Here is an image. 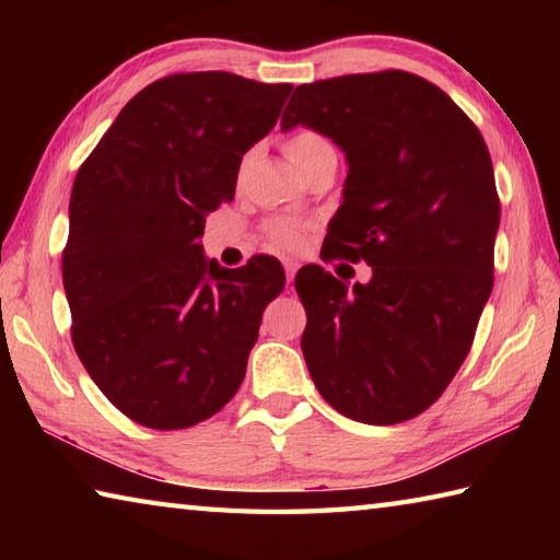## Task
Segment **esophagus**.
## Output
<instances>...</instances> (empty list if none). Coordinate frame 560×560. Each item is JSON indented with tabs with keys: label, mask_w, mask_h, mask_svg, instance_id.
Segmentation results:
<instances>
[{
	"label": "esophagus",
	"mask_w": 560,
	"mask_h": 560,
	"mask_svg": "<svg viewBox=\"0 0 560 560\" xmlns=\"http://www.w3.org/2000/svg\"><path fill=\"white\" fill-rule=\"evenodd\" d=\"M283 269H287V281L291 283L293 277H296V271H299V264L296 261H287V264H283Z\"/></svg>",
	"instance_id": "obj_1"
}]
</instances>
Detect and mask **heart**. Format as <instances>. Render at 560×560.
Masks as SVG:
<instances>
[{
	"label": "heart",
	"instance_id": "1",
	"mask_svg": "<svg viewBox=\"0 0 560 560\" xmlns=\"http://www.w3.org/2000/svg\"><path fill=\"white\" fill-rule=\"evenodd\" d=\"M326 140L318 136L314 130H301V132H293V136L287 140V158L291 160V165H296L299 160L306 158L311 150L324 145ZM267 234H269V242L273 246H279V249H299L306 240V224L299 222V220H273L267 224Z\"/></svg>",
	"mask_w": 560,
	"mask_h": 560
}]
</instances>
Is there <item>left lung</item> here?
<instances>
[{"label":"left lung","mask_w":560,"mask_h":560,"mask_svg":"<svg viewBox=\"0 0 560 560\" xmlns=\"http://www.w3.org/2000/svg\"><path fill=\"white\" fill-rule=\"evenodd\" d=\"M306 126L348 160L320 257L368 261L348 289L303 267L301 338L324 400L365 424H397L438 400L467 358L494 287L499 195L485 138L457 103L407 71L296 86L281 130Z\"/></svg>","instance_id":"8db88e82"}]
</instances>
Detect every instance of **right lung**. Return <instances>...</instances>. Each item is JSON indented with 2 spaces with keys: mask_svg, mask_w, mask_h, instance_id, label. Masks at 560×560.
I'll use <instances>...</instances> for the list:
<instances>
[{
  "mask_svg": "<svg viewBox=\"0 0 560 560\" xmlns=\"http://www.w3.org/2000/svg\"><path fill=\"white\" fill-rule=\"evenodd\" d=\"M291 89L226 71L165 75L126 103L79 167L61 261L71 340L132 422L192 428L240 390L287 277L264 254L222 269L200 240Z\"/></svg>",
  "mask_w": 560,
  "mask_h": 560,
  "instance_id": "obj_1",
  "label": "right lung"
}]
</instances>
